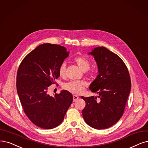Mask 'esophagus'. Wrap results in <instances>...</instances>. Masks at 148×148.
Returning a JSON list of instances; mask_svg holds the SVG:
<instances>
[{
	"label": "esophagus",
	"mask_w": 148,
	"mask_h": 148,
	"mask_svg": "<svg viewBox=\"0 0 148 148\" xmlns=\"http://www.w3.org/2000/svg\"><path fill=\"white\" fill-rule=\"evenodd\" d=\"M79 99V96L77 95H73V101H76Z\"/></svg>",
	"instance_id": "34e87169"
}]
</instances>
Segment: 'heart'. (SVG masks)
<instances>
[{"instance_id": "heart-1", "label": "heart", "mask_w": 148, "mask_h": 148, "mask_svg": "<svg viewBox=\"0 0 148 148\" xmlns=\"http://www.w3.org/2000/svg\"><path fill=\"white\" fill-rule=\"evenodd\" d=\"M75 62L77 64L79 67L84 71L88 70L90 67V62L89 60L84 57H78L74 59ZM66 73V65L64 63H62L60 66L58 68V74L63 77ZM86 84L84 81L81 80H75L70 81L68 83H66L63 85L64 90H67L71 93L75 95H79L82 92L86 86Z\"/></svg>"}]
</instances>
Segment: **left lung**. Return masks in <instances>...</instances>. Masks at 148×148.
<instances>
[{"label": "left lung", "mask_w": 148, "mask_h": 148, "mask_svg": "<svg viewBox=\"0 0 148 148\" xmlns=\"http://www.w3.org/2000/svg\"><path fill=\"white\" fill-rule=\"evenodd\" d=\"M97 64L99 75L90 86L97 97H84L86 106L82 110L87 124L96 129L112 126L123 116L131 88L128 69L118 55L104 47H98L90 52Z\"/></svg>", "instance_id": "8db88e82"}]
</instances>
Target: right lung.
<instances>
[{
    "mask_svg": "<svg viewBox=\"0 0 148 148\" xmlns=\"http://www.w3.org/2000/svg\"><path fill=\"white\" fill-rule=\"evenodd\" d=\"M69 52L64 47L42 44L21 62L16 76L18 94L24 113L42 129H51L62 123L73 97L63 90L55 97L47 94L49 86L60 75L58 68Z\"/></svg>",
    "mask_w": 148,
    "mask_h": 148,
    "instance_id": "obj_1",
    "label": "right lung"
}]
</instances>
